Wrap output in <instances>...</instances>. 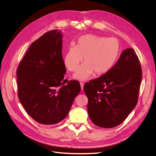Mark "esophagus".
<instances>
[{
  "instance_id": "34e87169",
  "label": "esophagus",
  "mask_w": 156,
  "mask_h": 156,
  "mask_svg": "<svg viewBox=\"0 0 156 156\" xmlns=\"http://www.w3.org/2000/svg\"><path fill=\"white\" fill-rule=\"evenodd\" d=\"M80 86H81V90H83V88H84V84L82 82H80Z\"/></svg>"
}]
</instances>
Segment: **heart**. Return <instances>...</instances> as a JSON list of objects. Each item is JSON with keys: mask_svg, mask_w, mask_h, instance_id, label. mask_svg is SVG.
Returning <instances> with one entry per match:
<instances>
[{"mask_svg": "<svg viewBox=\"0 0 156 156\" xmlns=\"http://www.w3.org/2000/svg\"><path fill=\"white\" fill-rule=\"evenodd\" d=\"M120 53V44L116 38L86 34L78 38L64 55L63 62L70 72H74L83 60L84 63L74 74V78L85 80L94 73L96 76L106 74L114 66Z\"/></svg>", "mask_w": 156, "mask_h": 156, "instance_id": "obj_1", "label": "heart"}]
</instances>
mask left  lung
Segmentation results:
<instances>
[{
	"label": "left lung",
	"mask_w": 156,
	"mask_h": 156,
	"mask_svg": "<svg viewBox=\"0 0 156 156\" xmlns=\"http://www.w3.org/2000/svg\"><path fill=\"white\" fill-rule=\"evenodd\" d=\"M141 75L135 51L126 48L108 72L85 84L88 113L93 123L105 129L122 123L137 103Z\"/></svg>",
	"instance_id": "obj_1"
}]
</instances>
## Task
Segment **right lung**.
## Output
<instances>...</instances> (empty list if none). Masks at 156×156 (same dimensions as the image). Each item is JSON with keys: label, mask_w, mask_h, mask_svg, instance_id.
I'll use <instances>...</instances> for the list:
<instances>
[{"label": "right lung", "mask_w": 156, "mask_h": 156, "mask_svg": "<svg viewBox=\"0 0 156 156\" xmlns=\"http://www.w3.org/2000/svg\"><path fill=\"white\" fill-rule=\"evenodd\" d=\"M62 37L60 30L45 33L30 46L17 69L21 105L42 124L62 121L81 90L78 81L64 80L66 69L62 57Z\"/></svg>", "instance_id": "obj_1"}]
</instances>
